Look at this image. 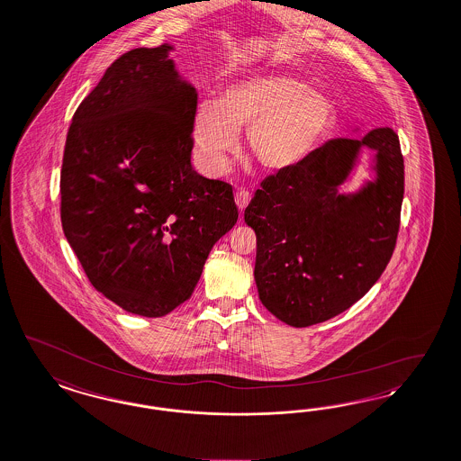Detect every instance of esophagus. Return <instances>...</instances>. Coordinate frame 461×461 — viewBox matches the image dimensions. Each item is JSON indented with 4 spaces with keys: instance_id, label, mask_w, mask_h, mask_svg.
<instances>
[{
    "instance_id": "esophagus-1",
    "label": "esophagus",
    "mask_w": 461,
    "mask_h": 461,
    "mask_svg": "<svg viewBox=\"0 0 461 461\" xmlns=\"http://www.w3.org/2000/svg\"><path fill=\"white\" fill-rule=\"evenodd\" d=\"M250 199H252V194L249 191H245V189H239L237 194H235V203H237L240 211H243L245 207L249 206Z\"/></svg>"
}]
</instances>
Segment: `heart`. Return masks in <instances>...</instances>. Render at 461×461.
Here are the masks:
<instances>
[{"instance_id": "heart-1", "label": "heart", "mask_w": 461, "mask_h": 461, "mask_svg": "<svg viewBox=\"0 0 461 461\" xmlns=\"http://www.w3.org/2000/svg\"><path fill=\"white\" fill-rule=\"evenodd\" d=\"M329 96L287 73L231 83L216 104H201L192 119V143L201 167L221 174L226 155L247 127L249 151L264 168L286 172L310 158L334 126Z\"/></svg>"}]
</instances>
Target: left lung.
Segmentation results:
<instances>
[{"mask_svg":"<svg viewBox=\"0 0 461 461\" xmlns=\"http://www.w3.org/2000/svg\"><path fill=\"white\" fill-rule=\"evenodd\" d=\"M363 147L377 151V178L342 194L339 185ZM403 182L392 127L330 140L302 165L264 178L245 221L257 235L258 298L274 317L310 327L365 296L395 250Z\"/></svg>","mask_w":461,"mask_h":461,"instance_id":"1","label":"left lung"}]
</instances>
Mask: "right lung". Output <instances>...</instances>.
I'll use <instances>...</instances> for the list:
<instances>
[{
  "label": "right lung",
  "mask_w": 461,
  "mask_h": 461,
  "mask_svg": "<svg viewBox=\"0 0 461 461\" xmlns=\"http://www.w3.org/2000/svg\"><path fill=\"white\" fill-rule=\"evenodd\" d=\"M170 46L127 50L68 131L61 222L88 281L129 313L168 315L239 220L233 189L192 168L197 92Z\"/></svg>",
  "instance_id": "right-lung-1"
}]
</instances>
